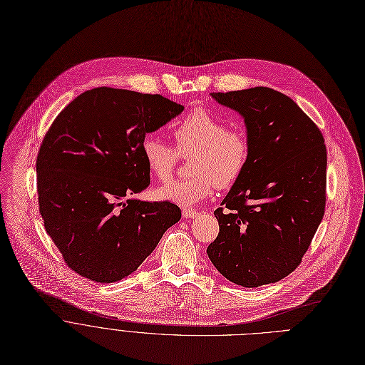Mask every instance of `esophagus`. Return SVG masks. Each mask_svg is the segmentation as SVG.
I'll return each mask as SVG.
<instances>
[{
    "instance_id": "1",
    "label": "esophagus",
    "mask_w": 365,
    "mask_h": 365,
    "mask_svg": "<svg viewBox=\"0 0 365 365\" xmlns=\"http://www.w3.org/2000/svg\"><path fill=\"white\" fill-rule=\"evenodd\" d=\"M200 214V211H197V210H194V208H184L182 210V215L185 217V218H194V217H197Z\"/></svg>"
}]
</instances>
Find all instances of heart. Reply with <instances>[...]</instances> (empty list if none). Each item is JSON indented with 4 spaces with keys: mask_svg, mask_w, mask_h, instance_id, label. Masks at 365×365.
<instances>
[{
    "mask_svg": "<svg viewBox=\"0 0 365 365\" xmlns=\"http://www.w3.org/2000/svg\"><path fill=\"white\" fill-rule=\"evenodd\" d=\"M174 147L155 133L140 142L142 158L150 174L161 182L174 177L181 158H188L190 177L157 190L163 200L192 205L207 198L214 185L233 187L243 175L250 158V140L242 125L226 122L205 109H192L173 128Z\"/></svg>",
    "mask_w": 365,
    "mask_h": 365,
    "instance_id": "obj_1",
    "label": "heart"
}]
</instances>
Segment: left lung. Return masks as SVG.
Listing matches in <instances>:
<instances>
[{
    "label": "left lung",
    "mask_w": 365,
    "mask_h": 365,
    "mask_svg": "<svg viewBox=\"0 0 365 365\" xmlns=\"http://www.w3.org/2000/svg\"><path fill=\"white\" fill-rule=\"evenodd\" d=\"M243 115L249 164L214 215L220 232L207 255L245 287L292 273L321 225L327 204V147L315 122L270 88L211 93Z\"/></svg>",
    "instance_id": "8db88e82"
}]
</instances>
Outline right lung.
Returning <instances> with one entry per match:
<instances>
[{
	"label": "right lung",
	"instance_id": "obj_1",
	"mask_svg": "<svg viewBox=\"0 0 365 365\" xmlns=\"http://www.w3.org/2000/svg\"><path fill=\"white\" fill-rule=\"evenodd\" d=\"M182 110L161 95L96 88L53 120L36 163L38 210L73 272L98 283L118 282L180 220L177 204L130 195L151 181L143 136Z\"/></svg>",
	"mask_w": 365,
	"mask_h": 365
}]
</instances>
